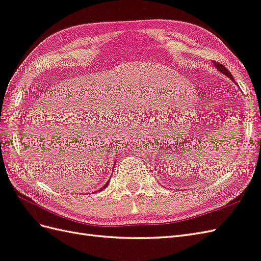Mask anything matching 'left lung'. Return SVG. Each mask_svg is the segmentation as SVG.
Here are the masks:
<instances>
[{
    "mask_svg": "<svg viewBox=\"0 0 261 261\" xmlns=\"http://www.w3.org/2000/svg\"><path fill=\"white\" fill-rule=\"evenodd\" d=\"M213 64H214V66L216 67V68H217V70H218V71H220V72H222V73H224L225 76H227V77H228V78H230V79L232 80V82L237 85V83H236L235 80H233V78H232V75H231V73L229 72V70L226 68L225 66H223L222 64H219V63H217V62H213Z\"/></svg>",
    "mask_w": 261,
    "mask_h": 261,
    "instance_id": "8db88e82",
    "label": "left lung"
}]
</instances>
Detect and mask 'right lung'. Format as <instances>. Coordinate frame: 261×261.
Listing matches in <instances>:
<instances>
[{"mask_svg": "<svg viewBox=\"0 0 261 261\" xmlns=\"http://www.w3.org/2000/svg\"><path fill=\"white\" fill-rule=\"evenodd\" d=\"M109 181H110V179H109ZM109 181H108V182H107V183H106V185H103V186H102V189H101V190H103V189H106V188H107V186H108V184H109ZM101 190H100V191H101Z\"/></svg>", "mask_w": 261, "mask_h": 261, "instance_id": "1", "label": "right lung"}]
</instances>
